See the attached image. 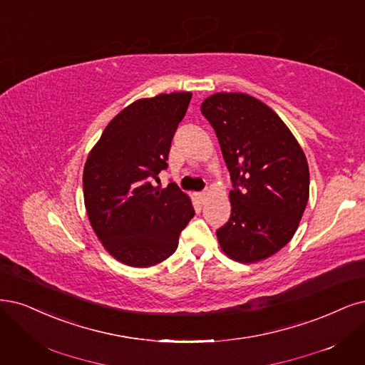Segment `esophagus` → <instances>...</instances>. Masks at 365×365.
Here are the masks:
<instances>
[{"instance_id": "obj_1", "label": "esophagus", "mask_w": 365, "mask_h": 365, "mask_svg": "<svg viewBox=\"0 0 365 365\" xmlns=\"http://www.w3.org/2000/svg\"><path fill=\"white\" fill-rule=\"evenodd\" d=\"M208 195H210V193H208V190H205V192H200V193H197V197H199L200 200H202V204H204L205 200L208 199Z\"/></svg>"}]
</instances>
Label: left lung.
Segmentation results:
<instances>
[{"instance_id": "left-lung-1", "label": "left lung", "mask_w": 365, "mask_h": 365, "mask_svg": "<svg viewBox=\"0 0 365 365\" xmlns=\"http://www.w3.org/2000/svg\"><path fill=\"white\" fill-rule=\"evenodd\" d=\"M230 170L231 217L216 231L223 252L257 262L292 240L309 197L302 148L282 119L246 93H215L200 106Z\"/></svg>"}]
</instances>
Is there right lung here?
<instances>
[{"mask_svg":"<svg viewBox=\"0 0 365 365\" xmlns=\"http://www.w3.org/2000/svg\"><path fill=\"white\" fill-rule=\"evenodd\" d=\"M190 99V92L137 99L110 120L86 160L87 216L108 254L127 266L149 267L169 258L195 216L177 184H154L168 169L173 134Z\"/></svg>","mask_w":365,"mask_h":365,"instance_id":"obj_1","label":"right lung"}]
</instances>
